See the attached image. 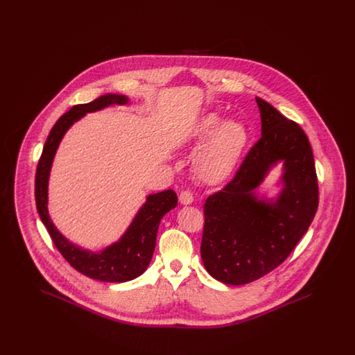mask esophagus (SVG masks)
Wrapping results in <instances>:
<instances>
[{
  "label": "esophagus",
  "mask_w": 355,
  "mask_h": 355,
  "mask_svg": "<svg viewBox=\"0 0 355 355\" xmlns=\"http://www.w3.org/2000/svg\"><path fill=\"white\" fill-rule=\"evenodd\" d=\"M194 201V197H193V194L190 193V191H182L181 194H180V202L182 203V205H190V203Z\"/></svg>",
  "instance_id": "1"
}]
</instances>
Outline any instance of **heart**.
<instances>
[{
	"instance_id": "b5f03b06",
	"label": "heart",
	"mask_w": 355,
	"mask_h": 355,
	"mask_svg": "<svg viewBox=\"0 0 355 355\" xmlns=\"http://www.w3.org/2000/svg\"><path fill=\"white\" fill-rule=\"evenodd\" d=\"M193 141L197 145L205 144L193 164L196 175L206 184H218L236 169L248 145L249 133L242 122L222 121L220 116L210 113L196 125Z\"/></svg>"
}]
</instances>
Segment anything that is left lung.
<instances>
[{
    "instance_id": "obj_1",
    "label": "left lung",
    "mask_w": 355,
    "mask_h": 355,
    "mask_svg": "<svg viewBox=\"0 0 355 355\" xmlns=\"http://www.w3.org/2000/svg\"><path fill=\"white\" fill-rule=\"evenodd\" d=\"M255 101L262 135L234 178L203 206V266L226 285H245L278 268L307 232L318 207L307 135L269 102L259 97ZM278 162L284 164L283 189L274 200H259L254 189Z\"/></svg>"
}]
</instances>
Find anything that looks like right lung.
Segmentation results:
<instances>
[{"instance_id":"right-lung-1","label":"right lung","mask_w":355,"mask_h":355,"mask_svg":"<svg viewBox=\"0 0 355 355\" xmlns=\"http://www.w3.org/2000/svg\"><path fill=\"white\" fill-rule=\"evenodd\" d=\"M128 102L126 96L105 94L89 103L73 106L51 128L35 171L37 210L55 248L76 270L102 282L132 281L148 269L154 253L159 222L177 206V194L173 190H165L148 196L146 202L138 210L119 241L94 253L71 243L57 230L48 211V184L54 155L69 128L86 113L101 110L110 105H126Z\"/></svg>"}]
</instances>
